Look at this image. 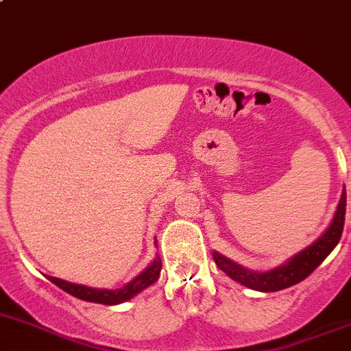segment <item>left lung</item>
Listing matches in <instances>:
<instances>
[{"label": "left lung", "instance_id": "left-lung-1", "mask_svg": "<svg viewBox=\"0 0 351 351\" xmlns=\"http://www.w3.org/2000/svg\"><path fill=\"white\" fill-rule=\"evenodd\" d=\"M345 213H346V191L343 189L341 199L335 213V218L331 221L330 228L324 231L316 241L308 248L292 256L287 263L277 267V269L270 270L265 274H256L252 270L243 269L241 265L234 263L233 260H228L226 256L219 255L215 252L213 258H215L216 265L231 277L237 282L247 285V287L255 289V291L262 292H276L280 289L291 287V285L304 280L309 274H313L317 267L321 265L324 258L333 252L337 247L339 238L343 233V225H345Z\"/></svg>", "mask_w": 351, "mask_h": 351}]
</instances>
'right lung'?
Returning a JSON list of instances; mask_svg holds the SVG:
<instances>
[{
	"mask_svg": "<svg viewBox=\"0 0 351 351\" xmlns=\"http://www.w3.org/2000/svg\"><path fill=\"white\" fill-rule=\"evenodd\" d=\"M162 270V262L160 256L152 262V265L147 267L140 276H136L132 282H128L123 289H118V291H106V289H91L86 287V285H77V284H71L66 282L62 279H57V277H47L50 282H53L56 285H59L62 291L69 292L74 298L82 299V301H89V302H99V304H118V302L128 301L132 299L133 295L138 294L140 291H143L145 287H149L158 279Z\"/></svg>",
	"mask_w": 351,
	"mask_h": 351,
	"instance_id": "right-lung-1",
	"label": "right lung"
}]
</instances>
